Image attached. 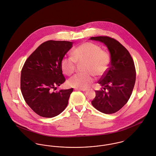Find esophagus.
I'll return each mask as SVG.
<instances>
[{"label":"esophagus","instance_id":"1","mask_svg":"<svg viewBox=\"0 0 156 156\" xmlns=\"http://www.w3.org/2000/svg\"><path fill=\"white\" fill-rule=\"evenodd\" d=\"M76 90H82V91H86L87 89V88H76Z\"/></svg>","mask_w":156,"mask_h":156}]
</instances>
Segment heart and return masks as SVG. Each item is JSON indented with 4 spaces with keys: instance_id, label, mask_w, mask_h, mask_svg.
Segmentation results:
<instances>
[{
    "instance_id": "1",
    "label": "heart",
    "mask_w": 156,
    "mask_h": 156,
    "mask_svg": "<svg viewBox=\"0 0 156 156\" xmlns=\"http://www.w3.org/2000/svg\"><path fill=\"white\" fill-rule=\"evenodd\" d=\"M72 57H64L61 61V67L64 74L71 75L76 70L77 63H82L83 73L74 75L69 79L68 84L73 87L85 88L94 81V76H103L110 65L109 52L101 48L99 45L85 42L75 47Z\"/></svg>"
}]
</instances>
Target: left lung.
<instances>
[{"mask_svg": "<svg viewBox=\"0 0 156 156\" xmlns=\"http://www.w3.org/2000/svg\"><path fill=\"white\" fill-rule=\"evenodd\" d=\"M106 45L110 54V66L98 83L102 88L95 90L91 101L98 111L111 114L119 111L129 100L135 84L136 69L129 51L117 40L107 36L90 37Z\"/></svg>", "mask_w": 156, "mask_h": 156, "instance_id": "obj_1", "label": "left lung"}]
</instances>
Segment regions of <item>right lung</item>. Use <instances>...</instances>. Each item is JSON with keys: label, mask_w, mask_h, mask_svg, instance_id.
I'll list each match as a JSON object with an SVG mask.
<instances>
[{"label": "right lung", "mask_w": 156, "mask_h": 156, "mask_svg": "<svg viewBox=\"0 0 156 156\" xmlns=\"http://www.w3.org/2000/svg\"><path fill=\"white\" fill-rule=\"evenodd\" d=\"M72 45V42L66 41H45L28 57L23 67V97L27 105L42 117L56 116L67 106L73 89L52 90L66 81L61 61Z\"/></svg>", "instance_id": "obj_1"}]
</instances>
